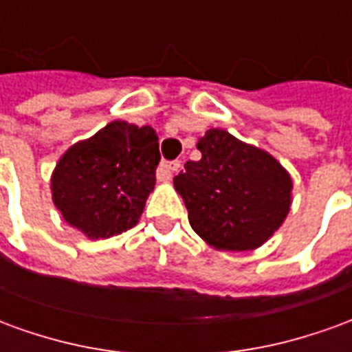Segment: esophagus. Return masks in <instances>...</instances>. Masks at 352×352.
<instances>
[{"instance_id": "1", "label": "esophagus", "mask_w": 352, "mask_h": 352, "mask_svg": "<svg viewBox=\"0 0 352 352\" xmlns=\"http://www.w3.org/2000/svg\"><path fill=\"white\" fill-rule=\"evenodd\" d=\"M179 162H162L160 166H158V171H156V175H158V181H162V183H168V181H171V177H173V173H175L177 169H179Z\"/></svg>"}]
</instances>
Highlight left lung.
Returning <instances> with one entry per match:
<instances>
[{
  "label": "left lung",
  "mask_w": 352,
  "mask_h": 352,
  "mask_svg": "<svg viewBox=\"0 0 352 352\" xmlns=\"http://www.w3.org/2000/svg\"><path fill=\"white\" fill-rule=\"evenodd\" d=\"M201 158L173 179L192 230L217 251L258 249L292 206V179L272 154L221 128L198 141Z\"/></svg>",
  "instance_id": "8db88e82"
}]
</instances>
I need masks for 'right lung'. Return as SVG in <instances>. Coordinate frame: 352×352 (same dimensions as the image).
I'll use <instances>...</instances> for the list:
<instances>
[{
  "label": "right lung",
  "instance_id": "add662e5",
  "mask_svg": "<svg viewBox=\"0 0 352 352\" xmlns=\"http://www.w3.org/2000/svg\"><path fill=\"white\" fill-rule=\"evenodd\" d=\"M158 162L151 126L113 120L62 154L50 177L52 201L88 239L122 234L141 219Z\"/></svg>",
  "mask_w": 352,
  "mask_h": 352
}]
</instances>
